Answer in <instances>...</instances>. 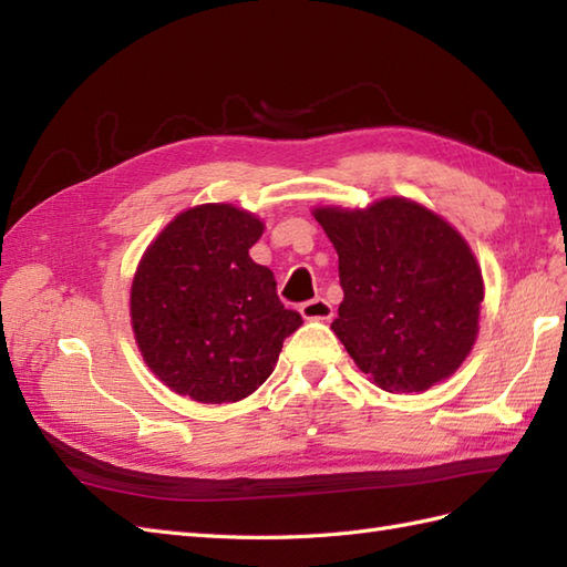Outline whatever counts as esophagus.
<instances>
[{
	"label": "esophagus",
	"mask_w": 567,
	"mask_h": 567,
	"mask_svg": "<svg viewBox=\"0 0 567 567\" xmlns=\"http://www.w3.org/2000/svg\"><path fill=\"white\" fill-rule=\"evenodd\" d=\"M299 315H302L307 321H329L333 317V307L327 302V299L317 297L299 307Z\"/></svg>",
	"instance_id": "obj_1"
}]
</instances>
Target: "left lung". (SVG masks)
<instances>
[{
    "instance_id": "1",
    "label": "left lung",
    "mask_w": 567,
    "mask_h": 567,
    "mask_svg": "<svg viewBox=\"0 0 567 567\" xmlns=\"http://www.w3.org/2000/svg\"><path fill=\"white\" fill-rule=\"evenodd\" d=\"M311 214L339 252L343 302L331 329L355 365L400 394L451 378L473 351L485 299L457 228L406 197Z\"/></svg>"
}]
</instances>
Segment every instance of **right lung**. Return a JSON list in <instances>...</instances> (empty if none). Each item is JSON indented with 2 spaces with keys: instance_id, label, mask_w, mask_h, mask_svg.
Returning <instances> with one entry per match:
<instances>
[{
  "instance_id": "1",
  "label": "right lung",
  "mask_w": 567,
  "mask_h": 567,
  "mask_svg": "<svg viewBox=\"0 0 567 567\" xmlns=\"http://www.w3.org/2000/svg\"><path fill=\"white\" fill-rule=\"evenodd\" d=\"M265 224L234 204L179 212L151 240L131 282V327L151 372L202 404L246 400L302 327L248 256Z\"/></svg>"
}]
</instances>
